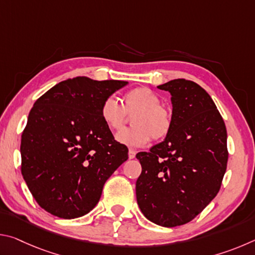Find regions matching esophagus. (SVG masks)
<instances>
[{"label":"esophagus","mask_w":255,"mask_h":255,"mask_svg":"<svg viewBox=\"0 0 255 255\" xmlns=\"http://www.w3.org/2000/svg\"><path fill=\"white\" fill-rule=\"evenodd\" d=\"M135 156H136V152L133 149H129V152H128V157L129 158H135Z\"/></svg>","instance_id":"1"}]
</instances>
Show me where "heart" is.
<instances>
[{"mask_svg":"<svg viewBox=\"0 0 255 255\" xmlns=\"http://www.w3.org/2000/svg\"><path fill=\"white\" fill-rule=\"evenodd\" d=\"M100 116L111 130H119L132 118V128L117 133L120 144L139 147L154 139H162L170 132L172 116L167 108L161 105V99L147 88H136L124 97V105L115 97H108L102 102Z\"/></svg>","mask_w":255,"mask_h":255,"instance_id":"heart-1","label":"heart"}]
</instances>
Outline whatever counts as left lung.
I'll list each match as a JSON object with an SVG mask.
<instances>
[{
	"label": "left lung",
	"instance_id": "obj_1",
	"mask_svg": "<svg viewBox=\"0 0 255 255\" xmlns=\"http://www.w3.org/2000/svg\"><path fill=\"white\" fill-rule=\"evenodd\" d=\"M157 88L171 93L172 126L162 143L136 154V197L148 221L175 227L191 222L221 189L227 131L213 99L195 82L176 79Z\"/></svg>",
	"mask_w": 255,
	"mask_h": 255
}]
</instances>
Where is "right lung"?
<instances>
[{"instance_id": "right-lung-1", "label": "right lung", "mask_w": 255, "mask_h": 255, "mask_svg": "<svg viewBox=\"0 0 255 255\" xmlns=\"http://www.w3.org/2000/svg\"><path fill=\"white\" fill-rule=\"evenodd\" d=\"M128 82L77 76L34 102L21 136V173L34 200L59 218L92 210L103 185L128 159L100 116L102 102Z\"/></svg>"}]
</instances>
